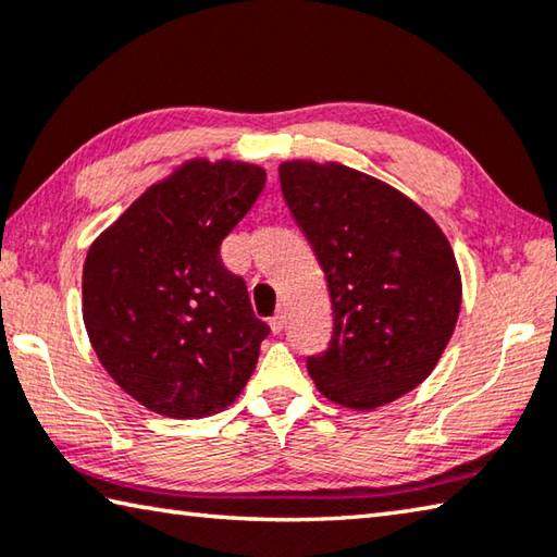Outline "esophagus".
I'll return each mask as SVG.
<instances>
[{"label":"esophagus","mask_w":557,"mask_h":557,"mask_svg":"<svg viewBox=\"0 0 557 557\" xmlns=\"http://www.w3.org/2000/svg\"><path fill=\"white\" fill-rule=\"evenodd\" d=\"M285 321H287V317H285V311H277L275 317L270 319V329H272V333H280L282 329H285Z\"/></svg>","instance_id":"1"}]
</instances>
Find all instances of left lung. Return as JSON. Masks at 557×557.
I'll return each instance as SVG.
<instances>
[{
	"mask_svg": "<svg viewBox=\"0 0 557 557\" xmlns=\"http://www.w3.org/2000/svg\"><path fill=\"white\" fill-rule=\"evenodd\" d=\"M280 185L329 282V348L307 358L323 397L384 407L431 375L455 331L462 285L448 238L419 205L341 163L289 160Z\"/></svg>",
	"mask_w": 557,
	"mask_h": 557,
	"instance_id": "obj_1",
	"label": "left lung"
}]
</instances>
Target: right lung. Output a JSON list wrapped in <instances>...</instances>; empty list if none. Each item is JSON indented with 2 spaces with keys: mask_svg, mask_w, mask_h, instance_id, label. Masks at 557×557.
Returning <instances> with one entry per match:
<instances>
[{
  "mask_svg": "<svg viewBox=\"0 0 557 557\" xmlns=\"http://www.w3.org/2000/svg\"><path fill=\"white\" fill-rule=\"evenodd\" d=\"M265 187V170L187 160L148 187L92 246L83 319L99 362L146 409L173 419L226 409L270 333L219 248Z\"/></svg>",
  "mask_w": 557,
  "mask_h": 557,
  "instance_id": "obj_1",
  "label": "right lung"
}]
</instances>
